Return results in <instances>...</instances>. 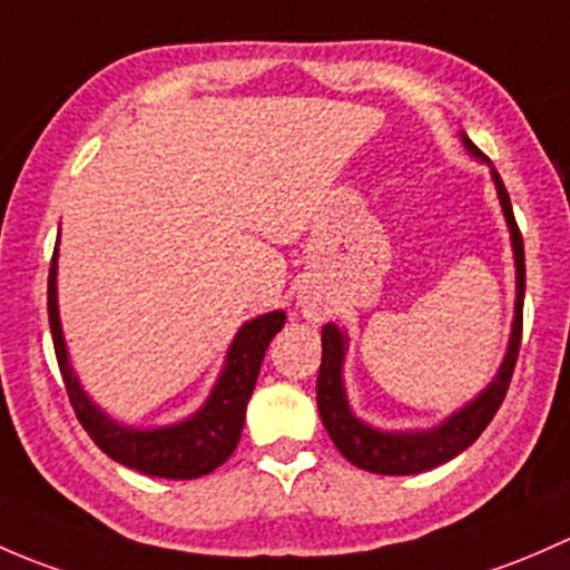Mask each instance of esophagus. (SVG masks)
I'll return each mask as SVG.
<instances>
[{"label":"esophagus","instance_id":"esophagus-1","mask_svg":"<svg viewBox=\"0 0 570 570\" xmlns=\"http://www.w3.org/2000/svg\"><path fill=\"white\" fill-rule=\"evenodd\" d=\"M298 307H302V313L307 315L309 321H321L328 313L326 302L321 296H315V293H304V296H298Z\"/></svg>","mask_w":570,"mask_h":570}]
</instances>
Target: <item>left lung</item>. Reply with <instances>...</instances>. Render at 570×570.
Masks as SVG:
<instances>
[{
  "label": "left lung",
  "instance_id": "1",
  "mask_svg": "<svg viewBox=\"0 0 570 570\" xmlns=\"http://www.w3.org/2000/svg\"><path fill=\"white\" fill-rule=\"evenodd\" d=\"M463 145H466L469 154L483 158L480 150L472 145V139L463 137ZM491 178H494L497 195H500L515 261L513 332H510L508 354H504L500 373H497V379L472 403H466L459 412L450 414L442 425L431 428V431H379V428L367 425L360 416H354V412L348 409V397H345L343 386V362L348 340H345V334L337 326L326 324L324 332H321L324 356H321L318 386H315V392H318V412L326 433L332 436L334 448L354 463V466L367 469L373 474L428 472V469L439 466V463L463 453L485 431V425L494 420L497 409L502 406L504 395H508V386L510 379H513V367L521 348V324H524V315H521V309H524V242H521L513 205H510L508 189H504L500 173L491 169Z\"/></svg>",
  "mask_w": 570,
  "mask_h": 570
}]
</instances>
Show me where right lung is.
<instances>
[{"label": "right lung", "mask_w": 570, "mask_h": 570, "mask_svg": "<svg viewBox=\"0 0 570 570\" xmlns=\"http://www.w3.org/2000/svg\"><path fill=\"white\" fill-rule=\"evenodd\" d=\"M49 326L70 406H73L81 428L90 433L92 442L109 459L128 469H137L142 474H150V478L195 480L222 466L236 450L244 431L246 403H249L252 390H255L263 356H266L274 334L285 326V313L274 309V313H266L244 324L242 332L233 340L230 351H227L225 371L219 373V381L214 384V392L208 395L205 406L197 414H191L189 420L150 428V431H137V428L109 420L81 390L79 379H76L73 367L68 362L60 309H57V249L49 268Z\"/></svg>", "instance_id": "1"}]
</instances>
